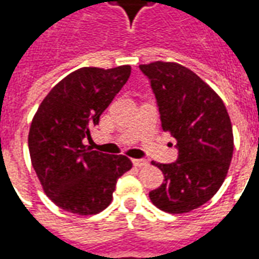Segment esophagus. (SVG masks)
Segmentation results:
<instances>
[{"instance_id":"esophagus-1","label":"esophagus","mask_w":259,"mask_h":259,"mask_svg":"<svg viewBox=\"0 0 259 259\" xmlns=\"http://www.w3.org/2000/svg\"><path fill=\"white\" fill-rule=\"evenodd\" d=\"M133 163L137 168H144V166L148 165V161L147 159H133Z\"/></svg>"}]
</instances>
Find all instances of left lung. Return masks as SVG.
Returning a JSON list of instances; mask_svg holds the SVG:
<instances>
[{"instance_id": "obj_1", "label": "left lung", "mask_w": 259, "mask_h": 259, "mask_svg": "<svg viewBox=\"0 0 259 259\" xmlns=\"http://www.w3.org/2000/svg\"><path fill=\"white\" fill-rule=\"evenodd\" d=\"M157 98L163 132L176 139L174 163L152 162L163 183L150 191L152 204L169 213H186L221 189L233 157V130L225 104L205 81L176 62L140 65Z\"/></svg>"}]
</instances>
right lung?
Listing matches in <instances>:
<instances>
[{
    "mask_svg": "<svg viewBox=\"0 0 259 259\" xmlns=\"http://www.w3.org/2000/svg\"><path fill=\"white\" fill-rule=\"evenodd\" d=\"M130 72L129 65L77 69L48 93L31 120V165L48 198L65 211H104L112 201L116 180L132 169L127 157L91 151L83 144Z\"/></svg>",
    "mask_w": 259,
    "mask_h": 259,
    "instance_id": "add662e5",
    "label": "right lung"
}]
</instances>
